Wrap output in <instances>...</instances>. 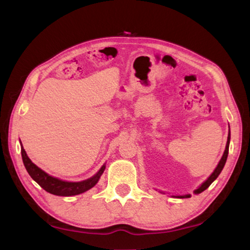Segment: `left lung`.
Wrapping results in <instances>:
<instances>
[{"label": "left lung", "mask_w": 250, "mask_h": 250, "mask_svg": "<svg viewBox=\"0 0 250 250\" xmlns=\"http://www.w3.org/2000/svg\"><path fill=\"white\" fill-rule=\"evenodd\" d=\"M229 144H230V130H229V135H228V141H227L226 150H225V152H224V156H222L220 162L218 163V166H217V167L215 168V171L213 172V174H211L210 176H209L208 178H207L206 182H204L203 184H202V185L200 186V187H199L198 189H196V190L194 191V193H201V192H203V191L206 190L207 188H208L209 186H210V184L213 183L217 177H218V175L221 173L222 168H224L225 164H226V161H227L228 153H229ZM178 198H182V199H184V198H190V195H189V194H188V195H180V196H178Z\"/></svg>", "instance_id": "left-lung-1"}]
</instances>
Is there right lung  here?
I'll list each match as a JSON object with an SVG mask.
<instances>
[{
	"mask_svg": "<svg viewBox=\"0 0 250 250\" xmlns=\"http://www.w3.org/2000/svg\"><path fill=\"white\" fill-rule=\"evenodd\" d=\"M21 156H22L23 164L30 176L33 178L42 188L46 190L47 192L60 196H71L81 194L84 192V191L91 189L92 187H94L95 184L99 182L101 175L103 174L105 169V166H103L101 167L100 171L91 178L79 183H68L52 177L50 175L45 173L43 169L36 167L35 164L30 160L29 157L26 156V152L22 145H21Z\"/></svg>",
	"mask_w": 250,
	"mask_h": 250,
	"instance_id": "add662e5",
	"label": "right lung"
}]
</instances>
